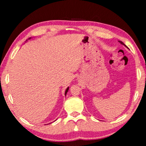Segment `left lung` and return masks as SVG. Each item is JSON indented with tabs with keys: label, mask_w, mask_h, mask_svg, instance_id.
I'll use <instances>...</instances> for the list:
<instances>
[{
	"label": "left lung",
	"mask_w": 146,
	"mask_h": 146,
	"mask_svg": "<svg viewBox=\"0 0 146 146\" xmlns=\"http://www.w3.org/2000/svg\"><path fill=\"white\" fill-rule=\"evenodd\" d=\"M118 42H120V43L121 44H122V45H124V46H125V47H127L126 46H125V44H123V43L122 42V41H118Z\"/></svg>",
	"instance_id": "obj_1"
}]
</instances>
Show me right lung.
I'll use <instances>...</instances> for the list:
<instances>
[{"instance_id":"right-lung-1","label":"right lung","mask_w":146,"mask_h":146,"mask_svg":"<svg viewBox=\"0 0 146 146\" xmlns=\"http://www.w3.org/2000/svg\"><path fill=\"white\" fill-rule=\"evenodd\" d=\"M30 38H31V37H30V38H29V39H30ZM68 90H69V87H68V88H67V89H66V91H65V96L66 95V94H67Z\"/></svg>"}]
</instances>
